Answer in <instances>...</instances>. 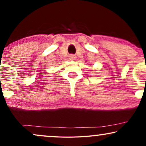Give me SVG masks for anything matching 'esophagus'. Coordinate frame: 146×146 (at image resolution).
Returning a JSON list of instances; mask_svg holds the SVG:
<instances>
[{"mask_svg":"<svg viewBox=\"0 0 146 146\" xmlns=\"http://www.w3.org/2000/svg\"><path fill=\"white\" fill-rule=\"evenodd\" d=\"M69 59L71 60H75V56H73V55H72V56H70Z\"/></svg>","mask_w":146,"mask_h":146,"instance_id":"1","label":"esophagus"}]
</instances>
